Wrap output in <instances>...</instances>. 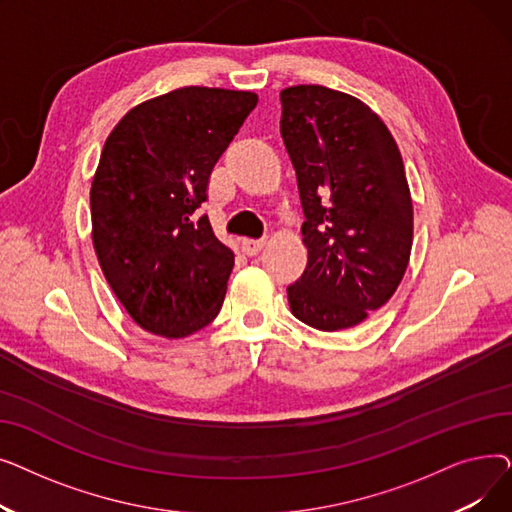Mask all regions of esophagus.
Here are the masks:
<instances>
[{"mask_svg": "<svg viewBox=\"0 0 512 512\" xmlns=\"http://www.w3.org/2000/svg\"><path fill=\"white\" fill-rule=\"evenodd\" d=\"M265 247V240H253V238H242L240 240V249L245 255H257Z\"/></svg>", "mask_w": 512, "mask_h": 512, "instance_id": "34e87169", "label": "esophagus"}]
</instances>
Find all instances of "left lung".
Returning a JSON list of instances; mask_svg holds the SVG:
<instances>
[{
    "label": "left lung",
    "instance_id": "left-lung-1",
    "mask_svg": "<svg viewBox=\"0 0 512 512\" xmlns=\"http://www.w3.org/2000/svg\"><path fill=\"white\" fill-rule=\"evenodd\" d=\"M284 139L305 211L307 267L286 288L292 315L338 332L380 309L407 272L413 201L398 145L361 99L321 85L280 93Z\"/></svg>",
    "mask_w": 512,
    "mask_h": 512
}]
</instances>
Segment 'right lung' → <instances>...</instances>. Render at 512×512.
<instances>
[{
  "instance_id": "1",
  "label": "right lung",
  "mask_w": 512,
  "mask_h": 512,
  "mask_svg": "<svg viewBox=\"0 0 512 512\" xmlns=\"http://www.w3.org/2000/svg\"><path fill=\"white\" fill-rule=\"evenodd\" d=\"M255 105L251 91L182 87L134 105L105 139L93 247L116 299L155 336H191L222 309L234 253L195 211Z\"/></svg>"
}]
</instances>
